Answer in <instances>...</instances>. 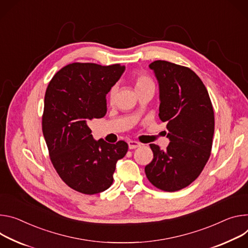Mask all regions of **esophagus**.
Masks as SVG:
<instances>
[{
    "instance_id": "1",
    "label": "esophagus",
    "mask_w": 248,
    "mask_h": 248,
    "mask_svg": "<svg viewBox=\"0 0 248 248\" xmlns=\"http://www.w3.org/2000/svg\"><path fill=\"white\" fill-rule=\"evenodd\" d=\"M140 145H141V143H140L138 141H133V140L128 141V148L129 149H136V148L140 147Z\"/></svg>"
}]
</instances>
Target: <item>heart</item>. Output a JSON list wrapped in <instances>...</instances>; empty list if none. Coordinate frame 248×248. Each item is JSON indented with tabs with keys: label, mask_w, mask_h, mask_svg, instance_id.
<instances>
[{
	"label": "heart",
	"mask_w": 248,
	"mask_h": 248,
	"mask_svg": "<svg viewBox=\"0 0 248 248\" xmlns=\"http://www.w3.org/2000/svg\"><path fill=\"white\" fill-rule=\"evenodd\" d=\"M133 79H134V84H136L137 91H139V90H141V89H145L147 87H153L154 86V83H153L152 79L148 75H146L144 73H141V72L134 75ZM116 92H117V86H112L109 90V93H108V97H109L110 101L114 100Z\"/></svg>",
	"instance_id": "heart-1"
}]
</instances>
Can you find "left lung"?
I'll list each match as a JSON object with an SVG mask.
<instances>
[{"mask_svg":"<svg viewBox=\"0 0 248 248\" xmlns=\"http://www.w3.org/2000/svg\"><path fill=\"white\" fill-rule=\"evenodd\" d=\"M149 68L159 84V119L170 143L166 150L150 144L153 159L144 170L153 186L175 192L195 181L210 158L214 109L204 83L188 67L156 60Z\"/></svg>","mask_w":248,"mask_h":248,"instance_id":"1","label":"left lung"}]
</instances>
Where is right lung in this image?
<instances>
[{
	"mask_svg": "<svg viewBox=\"0 0 248 248\" xmlns=\"http://www.w3.org/2000/svg\"><path fill=\"white\" fill-rule=\"evenodd\" d=\"M124 69L121 64L72 63L59 70L46 89L42 132L50 160L65 184L82 194L108 189L118 160L127 152L124 140H95L88 126L105 117L107 94Z\"/></svg>",
	"mask_w": 248,
	"mask_h": 248,
	"instance_id": "obj_1",
	"label": "right lung"
}]
</instances>
